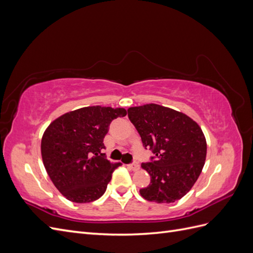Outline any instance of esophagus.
Listing matches in <instances>:
<instances>
[{
    "mask_svg": "<svg viewBox=\"0 0 253 253\" xmlns=\"http://www.w3.org/2000/svg\"><path fill=\"white\" fill-rule=\"evenodd\" d=\"M127 168L132 171H137V170H139V165L137 163H133V164L127 165Z\"/></svg>",
    "mask_w": 253,
    "mask_h": 253,
    "instance_id": "obj_1",
    "label": "esophagus"
}]
</instances>
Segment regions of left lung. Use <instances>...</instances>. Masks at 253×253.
Listing matches in <instances>:
<instances>
[{
  "instance_id": "left-lung-1",
  "label": "left lung",
  "mask_w": 253,
  "mask_h": 253,
  "mask_svg": "<svg viewBox=\"0 0 253 253\" xmlns=\"http://www.w3.org/2000/svg\"><path fill=\"white\" fill-rule=\"evenodd\" d=\"M144 149L154 156L141 168L151 176L148 187L139 190L149 202L170 204L180 200L201 175L207 155L205 135L187 115L158 104L127 110Z\"/></svg>"
}]
</instances>
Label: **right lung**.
I'll return each mask as SVG.
<instances>
[{"label":"right lung","mask_w":253,"mask_h":253,"mask_svg":"<svg viewBox=\"0 0 253 253\" xmlns=\"http://www.w3.org/2000/svg\"><path fill=\"white\" fill-rule=\"evenodd\" d=\"M125 109L88 106L60 116L44 132L41 154L55 187L73 203H90L101 197L121 165L109 162L103 138L111 122L125 117Z\"/></svg>","instance_id":"right-lung-1"}]
</instances>
